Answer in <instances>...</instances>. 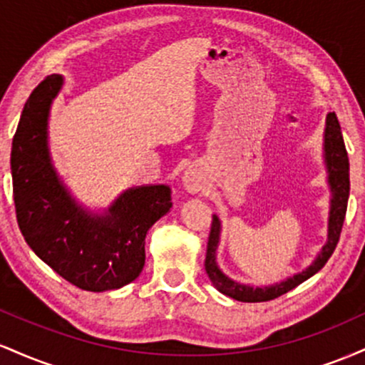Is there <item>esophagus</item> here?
I'll list each match as a JSON object with an SVG mask.
<instances>
[{"instance_id": "obj_1", "label": "esophagus", "mask_w": 365, "mask_h": 365, "mask_svg": "<svg viewBox=\"0 0 365 365\" xmlns=\"http://www.w3.org/2000/svg\"><path fill=\"white\" fill-rule=\"evenodd\" d=\"M183 185H185L187 190L192 192V194L199 192L200 188H202V177H200L199 171L188 170L185 177H183Z\"/></svg>"}]
</instances>
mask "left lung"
Returning a JSON list of instances; mask_svg holds the SVG:
<instances>
[{"label": "left lung", "mask_w": 365, "mask_h": 365, "mask_svg": "<svg viewBox=\"0 0 365 365\" xmlns=\"http://www.w3.org/2000/svg\"><path fill=\"white\" fill-rule=\"evenodd\" d=\"M324 158H326V166H328L329 173V185H331V211H329V230H328V244L322 247L321 254L317 255V259L314 261L307 269L302 273L292 276V278L284 279L282 283L271 284V287L264 288H252L240 284L233 279H230L228 276H225L220 271L216 264V249L217 242H220V220L217 216H212L211 223V233H209L207 240V252H206V273L211 279V283L215 284L216 290H220L225 295L232 297V299L240 300V302H267V300H273L282 297L283 293L293 290L295 287H299L300 283H304L305 279H309L314 276L317 271L322 269L331 254L336 249L338 240H340V233L343 228V221H345L346 215V204H349V194H350V165H349V154H346L345 142L341 137V128L340 121H338L334 113H329L328 118H326V132H324Z\"/></svg>", "instance_id": "1"}]
</instances>
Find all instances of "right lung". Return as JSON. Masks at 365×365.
Returning <instances> with one entry per match:
<instances>
[{
	"label": "right lung",
	"mask_w": 365,
	"mask_h": 365,
	"mask_svg": "<svg viewBox=\"0 0 365 365\" xmlns=\"http://www.w3.org/2000/svg\"><path fill=\"white\" fill-rule=\"evenodd\" d=\"M63 83L49 75L25 103L11 144L19 228L29 247L61 278L87 292L121 288L140 274L145 235L171 207L166 185L125 192L106 216H91L58 180L48 150V115Z\"/></svg>",
	"instance_id": "right-lung-1"
}]
</instances>
